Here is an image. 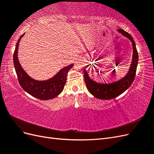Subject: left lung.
Wrapping results in <instances>:
<instances>
[{
	"instance_id": "obj_1",
	"label": "left lung",
	"mask_w": 154,
	"mask_h": 154,
	"mask_svg": "<svg viewBox=\"0 0 154 154\" xmlns=\"http://www.w3.org/2000/svg\"><path fill=\"white\" fill-rule=\"evenodd\" d=\"M118 31L132 42L133 48L132 59L127 74L123 78L120 79L119 80L115 82L110 83H100L92 80L88 76L86 69L83 70L85 82L88 91L92 95L100 100H111L121 95L132 85L135 76H136L139 60L136 44H135V42L132 36L127 32L122 29H118Z\"/></svg>"
}]
</instances>
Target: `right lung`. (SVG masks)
<instances>
[{"instance_id":"right-lung-1","label":"right lung","mask_w":154,"mask_h":154,"mask_svg":"<svg viewBox=\"0 0 154 154\" xmlns=\"http://www.w3.org/2000/svg\"><path fill=\"white\" fill-rule=\"evenodd\" d=\"M25 33L22 35L16 44L13 54L14 67L20 86L26 92L41 100L53 99L62 92L66 85L67 74L73 64L62 69L53 78L44 81L36 80L31 78L20 66L18 59V49L21 38Z\"/></svg>"}]
</instances>
